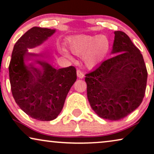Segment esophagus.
<instances>
[{"label": "esophagus", "mask_w": 154, "mask_h": 154, "mask_svg": "<svg viewBox=\"0 0 154 154\" xmlns=\"http://www.w3.org/2000/svg\"><path fill=\"white\" fill-rule=\"evenodd\" d=\"M77 75L79 79H83V78L84 77V74H83V73L79 69L77 70Z\"/></svg>", "instance_id": "obj_1"}]
</instances>
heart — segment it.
<instances>
[{"label": "heart", "instance_id": "1", "mask_svg": "<svg viewBox=\"0 0 154 154\" xmlns=\"http://www.w3.org/2000/svg\"><path fill=\"white\" fill-rule=\"evenodd\" d=\"M69 47L75 55H81L86 52L83 61L88 67L93 68L103 62L108 55L110 42L105 35H80L70 39Z\"/></svg>", "mask_w": 154, "mask_h": 154}]
</instances>
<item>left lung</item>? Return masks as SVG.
<instances>
[{"instance_id": "obj_1", "label": "left lung", "mask_w": 154, "mask_h": 154, "mask_svg": "<svg viewBox=\"0 0 154 154\" xmlns=\"http://www.w3.org/2000/svg\"><path fill=\"white\" fill-rule=\"evenodd\" d=\"M112 54H119L86 73L85 81L92 109L101 118L116 121L141 105L148 73L140 51L123 32H115Z\"/></svg>"}]
</instances>
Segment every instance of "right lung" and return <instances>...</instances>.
Returning <instances> with one entry per match:
<instances>
[{
	"label": "right lung",
	"mask_w": 154,
	"mask_h": 154,
	"mask_svg": "<svg viewBox=\"0 0 154 154\" xmlns=\"http://www.w3.org/2000/svg\"><path fill=\"white\" fill-rule=\"evenodd\" d=\"M55 29L34 27L25 32L14 46L9 64L11 91L15 103L32 118L40 121L56 119L62 110L70 88L76 81L74 66L56 69L45 61L35 60L42 66L25 64V60L38 54L27 52L41 45ZM43 56V55H41Z\"/></svg>",
	"instance_id": "obj_1"
}]
</instances>
